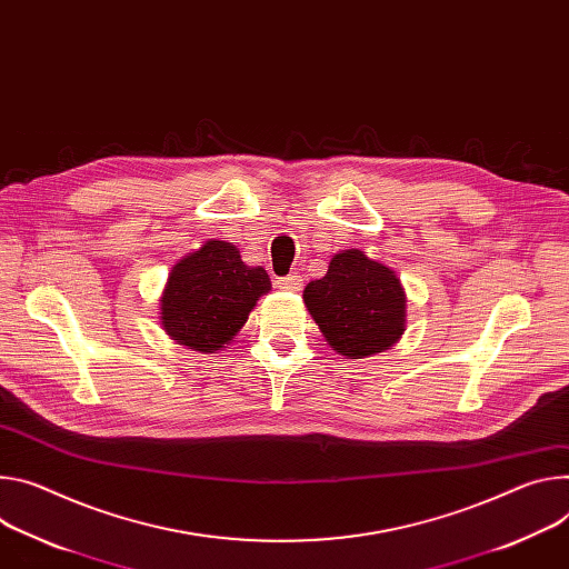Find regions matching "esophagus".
<instances>
[{"label": "esophagus", "instance_id": "1", "mask_svg": "<svg viewBox=\"0 0 569 569\" xmlns=\"http://www.w3.org/2000/svg\"><path fill=\"white\" fill-rule=\"evenodd\" d=\"M274 286L281 288V290H301L303 279H301L299 274H288V277H279V279L274 281Z\"/></svg>", "mask_w": 569, "mask_h": 569}]
</instances>
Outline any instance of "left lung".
<instances>
[{
    "label": "left lung",
    "instance_id": "8db88e82",
    "mask_svg": "<svg viewBox=\"0 0 569 569\" xmlns=\"http://www.w3.org/2000/svg\"><path fill=\"white\" fill-rule=\"evenodd\" d=\"M303 301L342 356L383 351L403 333L406 295L399 279L360 249L336 253L327 274L306 286Z\"/></svg>",
    "mask_w": 569,
    "mask_h": 569
}]
</instances>
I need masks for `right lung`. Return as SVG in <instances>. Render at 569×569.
Instances as JSON below:
<instances>
[{
  "label": "right lung",
  "mask_w": 569,
  "mask_h": 569,
  "mask_svg": "<svg viewBox=\"0 0 569 569\" xmlns=\"http://www.w3.org/2000/svg\"><path fill=\"white\" fill-rule=\"evenodd\" d=\"M270 288L268 272L244 266L231 242L209 240L172 268L161 297L163 329L190 349L216 351Z\"/></svg>",
  "instance_id": "add662e5"
}]
</instances>
